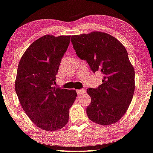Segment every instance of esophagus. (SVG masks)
Segmentation results:
<instances>
[{"instance_id":"1","label":"esophagus","mask_w":153,"mask_h":153,"mask_svg":"<svg viewBox=\"0 0 153 153\" xmlns=\"http://www.w3.org/2000/svg\"><path fill=\"white\" fill-rule=\"evenodd\" d=\"M86 92L85 89H80V90H76V93L78 95H81V94H84Z\"/></svg>"}]
</instances>
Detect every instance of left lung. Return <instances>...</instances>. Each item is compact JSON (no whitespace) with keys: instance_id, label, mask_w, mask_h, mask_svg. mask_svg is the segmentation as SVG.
Segmentation results:
<instances>
[{"instance_id":"left-lung-1","label":"left lung","mask_w":153,"mask_h":153,"mask_svg":"<svg viewBox=\"0 0 153 153\" xmlns=\"http://www.w3.org/2000/svg\"><path fill=\"white\" fill-rule=\"evenodd\" d=\"M74 49L91 70L101 71L102 84L86 92L91 102L86 108L90 120L102 126L117 123L128 108L135 91V70L125 47L108 33L94 31L72 35Z\"/></svg>"}]
</instances>
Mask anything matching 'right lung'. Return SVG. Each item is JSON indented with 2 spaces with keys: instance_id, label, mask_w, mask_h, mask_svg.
<instances>
[{
  "instance_id": "obj_1",
  "label": "right lung",
  "mask_w": 153,
  "mask_h": 153,
  "mask_svg": "<svg viewBox=\"0 0 153 153\" xmlns=\"http://www.w3.org/2000/svg\"><path fill=\"white\" fill-rule=\"evenodd\" d=\"M70 37L50 35L39 37L30 45L19 62L15 82L19 101L33 123L44 131L65 126L69 108L77 96L75 90L54 86Z\"/></svg>"
}]
</instances>
